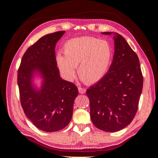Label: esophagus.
<instances>
[{"label": "esophagus", "instance_id": "1", "mask_svg": "<svg viewBox=\"0 0 158 158\" xmlns=\"http://www.w3.org/2000/svg\"><path fill=\"white\" fill-rule=\"evenodd\" d=\"M78 91H79L80 94H85V93L86 90H85V88H83L79 87V88H78Z\"/></svg>", "mask_w": 158, "mask_h": 158}]
</instances>
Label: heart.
I'll list each match as a JSON object with an SVG mask.
<instances>
[{"label": "heart", "mask_w": 158, "mask_h": 158, "mask_svg": "<svg viewBox=\"0 0 158 158\" xmlns=\"http://www.w3.org/2000/svg\"><path fill=\"white\" fill-rule=\"evenodd\" d=\"M63 54H57V62L64 78L72 81L77 66L78 76L85 83L91 84L99 81L106 74L113 51L107 41L81 36L67 41Z\"/></svg>", "instance_id": "heart-1"}]
</instances>
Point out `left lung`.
<instances>
[{
    "mask_svg": "<svg viewBox=\"0 0 158 158\" xmlns=\"http://www.w3.org/2000/svg\"><path fill=\"white\" fill-rule=\"evenodd\" d=\"M114 34L113 61L102 79L86 90L93 124L104 131L124 129L137 111L143 87L139 60L125 39Z\"/></svg>",
    "mask_w": 158,
    "mask_h": 158,
    "instance_id": "8db88e82",
    "label": "left lung"
}]
</instances>
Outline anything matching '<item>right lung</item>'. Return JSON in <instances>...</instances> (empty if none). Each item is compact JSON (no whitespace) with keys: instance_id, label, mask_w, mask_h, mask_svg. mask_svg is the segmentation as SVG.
Returning a JSON list of instances; mask_svg holds the SVG:
<instances>
[{"instance_id":"obj_1","label":"right lung","mask_w":158,"mask_h":158,"mask_svg":"<svg viewBox=\"0 0 158 158\" xmlns=\"http://www.w3.org/2000/svg\"><path fill=\"white\" fill-rule=\"evenodd\" d=\"M64 32L47 34L29 47L18 70L17 81L23 111L34 126L47 132L68 126L78 95L75 84L61 78L57 66L55 45ZM35 74L43 79L40 88L33 83Z\"/></svg>"}]
</instances>
